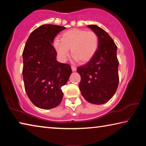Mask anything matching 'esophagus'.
Listing matches in <instances>:
<instances>
[{"label": "esophagus", "instance_id": "esophagus-1", "mask_svg": "<svg viewBox=\"0 0 146 146\" xmlns=\"http://www.w3.org/2000/svg\"><path fill=\"white\" fill-rule=\"evenodd\" d=\"M71 70H72L73 71H75L76 70V68L75 67V66H71Z\"/></svg>", "mask_w": 146, "mask_h": 146}]
</instances>
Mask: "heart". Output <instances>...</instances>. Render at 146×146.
Masks as SVG:
<instances>
[{
	"label": "heart",
	"mask_w": 146,
	"mask_h": 146,
	"mask_svg": "<svg viewBox=\"0 0 146 146\" xmlns=\"http://www.w3.org/2000/svg\"><path fill=\"white\" fill-rule=\"evenodd\" d=\"M99 45L97 35L93 31L80 29H71L62 34L60 41L56 39L53 42L58 58L66 60L71 54L78 63L85 64L90 61L97 53Z\"/></svg>",
	"instance_id": "heart-1"
}]
</instances>
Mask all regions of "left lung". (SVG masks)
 <instances>
[{"label": "left lung", "mask_w": 146, "mask_h": 146, "mask_svg": "<svg viewBox=\"0 0 146 146\" xmlns=\"http://www.w3.org/2000/svg\"><path fill=\"white\" fill-rule=\"evenodd\" d=\"M88 27L97 35L99 45L95 56L76 70L81 76L79 89L86 101L100 105L110 100L117 90L119 82L117 47L103 29L97 25Z\"/></svg>", "instance_id": "left-lung-1"}]
</instances>
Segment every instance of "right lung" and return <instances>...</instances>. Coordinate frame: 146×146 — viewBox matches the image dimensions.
Wrapping results in <instances>:
<instances>
[{
	"label": "right lung",
	"mask_w": 146,
	"mask_h": 146,
	"mask_svg": "<svg viewBox=\"0 0 146 146\" xmlns=\"http://www.w3.org/2000/svg\"><path fill=\"white\" fill-rule=\"evenodd\" d=\"M65 27L44 24L32 32L24 47L23 80L26 92L33 104L43 110L58 106L64 93L61 86L72 72L68 64L56 60L53 44L56 35Z\"/></svg>",
	"instance_id": "1"
}]
</instances>
